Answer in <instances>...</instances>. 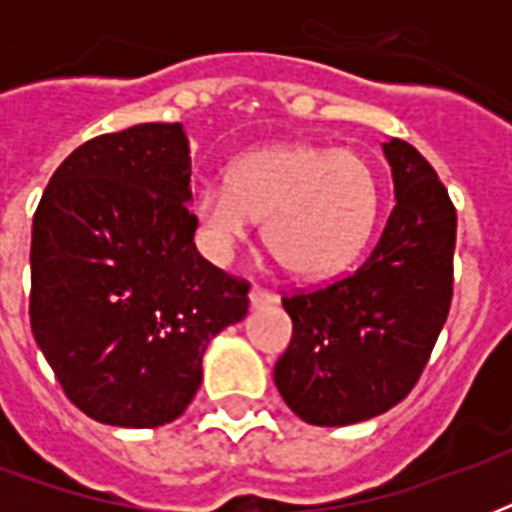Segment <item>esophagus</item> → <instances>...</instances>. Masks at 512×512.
<instances>
[{
	"mask_svg": "<svg viewBox=\"0 0 512 512\" xmlns=\"http://www.w3.org/2000/svg\"><path fill=\"white\" fill-rule=\"evenodd\" d=\"M279 303V297L273 295V292H268V289H260V287H252V292H249V305L252 308H265V305H276Z\"/></svg>",
	"mask_w": 512,
	"mask_h": 512,
	"instance_id": "34e87169",
	"label": "esophagus"
}]
</instances>
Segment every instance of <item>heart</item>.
<instances>
[{
	"label": "heart",
	"instance_id": "heart-1",
	"mask_svg": "<svg viewBox=\"0 0 512 512\" xmlns=\"http://www.w3.org/2000/svg\"><path fill=\"white\" fill-rule=\"evenodd\" d=\"M191 212L201 247L220 263L255 217L263 220L265 247L287 271L321 279L364 249L377 217V180L348 148L268 146L239 156L228 185H199Z\"/></svg>",
	"mask_w": 512,
	"mask_h": 512
}]
</instances>
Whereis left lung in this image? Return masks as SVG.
<instances>
[{
  "label": "left lung",
  "instance_id": "left-lung-1",
  "mask_svg": "<svg viewBox=\"0 0 512 512\" xmlns=\"http://www.w3.org/2000/svg\"><path fill=\"white\" fill-rule=\"evenodd\" d=\"M396 207L358 271L284 297L292 342L273 382L308 425L372 420L409 396L452 305L457 212L425 156L382 143Z\"/></svg>",
  "mask_w": 512,
  "mask_h": 512
}]
</instances>
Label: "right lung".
Here are the masks:
<instances>
[{
	"label": "right lung",
	"mask_w": 512,
	"mask_h": 512,
	"mask_svg": "<svg viewBox=\"0 0 512 512\" xmlns=\"http://www.w3.org/2000/svg\"><path fill=\"white\" fill-rule=\"evenodd\" d=\"M183 124H135L79 146L31 228V332L66 396L116 428L188 409L209 340L247 316L249 284L193 244Z\"/></svg>",
	"instance_id": "obj_1"
}]
</instances>
